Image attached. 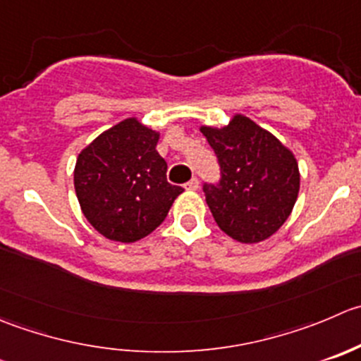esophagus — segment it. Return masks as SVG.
Segmentation results:
<instances>
[{
	"instance_id": "34e87169",
	"label": "esophagus",
	"mask_w": 361,
	"mask_h": 361,
	"mask_svg": "<svg viewBox=\"0 0 361 361\" xmlns=\"http://www.w3.org/2000/svg\"><path fill=\"white\" fill-rule=\"evenodd\" d=\"M185 188H187V190H190V192L197 190V188H199V180H197V178H192L190 181H187V183H185Z\"/></svg>"
}]
</instances>
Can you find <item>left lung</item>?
I'll list each match as a JSON object with an SVG mask.
<instances>
[{"label":"left lung","mask_w":361,"mask_h":361,"mask_svg":"<svg viewBox=\"0 0 361 361\" xmlns=\"http://www.w3.org/2000/svg\"><path fill=\"white\" fill-rule=\"evenodd\" d=\"M220 164V183L204 185L216 226L240 243H259L291 215L300 192L296 157L243 114L224 127L201 125Z\"/></svg>","instance_id":"1"}]
</instances>
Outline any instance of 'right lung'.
Returning <instances> with one entry per match:
<instances>
[{
    "label": "right lung",
    "instance_id": "right-lung-1",
    "mask_svg": "<svg viewBox=\"0 0 361 361\" xmlns=\"http://www.w3.org/2000/svg\"><path fill=\"white\" fill-rule=\"evenodd\" d=\"M160 132L127 118L80 149L73 187L80 209L107 240L134 243L157 229L183 188L167 181Z\"/></svg>",
    "mask_w": 361,
    "mask_h": 361
}]
</instances>
